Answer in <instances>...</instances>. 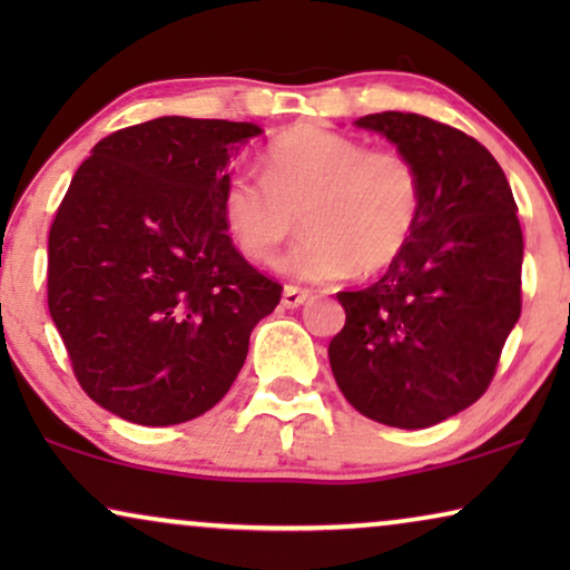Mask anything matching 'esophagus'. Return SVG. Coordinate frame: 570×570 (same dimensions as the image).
Segmentation results:
<instances>
[{"label": "esophagus", "instance_id": "34e87169", "mask_svg": "<svg viewBox=\"0 0 570 570\" xmlns=\"http://www.w3.org/2000/svg\"><path fill=\"white\" fill-rule=\"evenodd\" d=\"M308 301H311V293L308 291H301V287L285 285V291H283V306L285 308H301V306H306Z\"/></svg>", "mask_w": 570, "mask_h": 570}]
</instances>
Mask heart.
Wrapping results in <instances>:
<instances>
[{"mask_svg": "<svg viewBox=\"0 0 570 570\" xmlns=\"http://www.w3.org/2000/svg\"><path fill=\"white\" fill-rule=\"evenodd\" d=\"M262 181L228 178L223 223L236 248L269 262L298 230L308 236L277 262L303 283L386 269L407 248L420 220L423 184L402 153L368 150L357 139L322 127H295L264 153Z\"/></svg>", "mask_w": 570, "mask_h": 570, "instance_id": "1", "label": "heart"}]
</instances>
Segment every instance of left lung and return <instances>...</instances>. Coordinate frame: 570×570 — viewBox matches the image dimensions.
Returning a JSON list of instances; mask_svg holds the SVG:
<instances>
[{"label": "left lung", "instance_id": "left-lung-1", "mask_svg": "<svg viewBox=\"0 0 570 570\" xmlns=\"http://www.w3.org/2000/svg\"><path fill=\"white\" fill-rule=\"evenodd\" d=\"M417 168L420 220L384 277L337 293L334 381L361 415L417 431L480 400L521 314L524 238L511 186L478 139L417 114L353 121Z\"/></svg>", "mask_w": 570, "mask_h": 570}]
</instances>
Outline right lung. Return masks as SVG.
<instances>
[{
    "instance_id": "1",
    "label": "right lung",
    "mask_w": 570,
    "mask_h": 570,
    "mask_svg": "<svg viewBox=\"0 0 570 570\" xmlns=\"http://www.w3.org/2000/svg\"><path fill=\"white\" fill-rule=\"evenodd\" d=\"M252 121L160 116L114 131L77 168L49 233V311L75 376L137 425H178L228 394L283 287L223 223Z\"/></svg>"
}]
</instances>
